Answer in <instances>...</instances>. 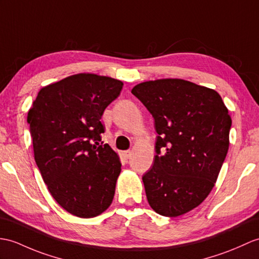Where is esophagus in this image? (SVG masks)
Wrapping results in <instances>:
<instances>
[{
    "label": "esophagus",
    "mask_w": 259,
    "mask_h": 259,
    "mask_svg": "<svg viewBox=\"0 0 259 259\" xmlns=\"http://www.w3.org/2000/svg\"><path fill=\"white\" fill-rule=\"evenodd\" d=\"M122 155H123L124 159H129L131 157V151H129V150H127V151H123Z\"/></svg>",
    "instance_id": "1"
}]
</instances>
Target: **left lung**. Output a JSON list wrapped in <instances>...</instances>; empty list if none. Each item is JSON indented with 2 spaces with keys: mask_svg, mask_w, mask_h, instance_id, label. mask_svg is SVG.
Here are the masks:
<instances>
[{
  "mask_svg": "<svg viewBox=\"0 0 259 259\" xmlns=\"http://www.w3.org/2000/svg\"><path fill=\"white\" fill-rule=\"evenodd\" d=\"M131 93L158 134L153 165L142 177L150 206L167 218L188 213L207 197L226 158L227 108L214 89L178 78L138 83Z\"/></svg>",
  "mask_w": 259,
  "mask_h": 259,
  "instance_id": "left-lung-1",
  "label": "left lung"
}]
</instances>
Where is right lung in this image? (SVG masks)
<instances>
[{
	"label": "right lung",
	"mask_w": 259,
	"mask_h": 259,
	"mask_svg": "<svg viewBox=\"0 0 259 259\" xmlns=\"http://www.w3.org/2000/svg\"><path fill=\"white\" fill-rule=\"evenodd\" d=\"M123 82L77 74L41 88L27 113L34 158L47 189L68 213L98 216L110 206L121 172L118 154L99 143L100 119Z\"/></svg>",
	"instance_id": "1"
}]
</instances>
